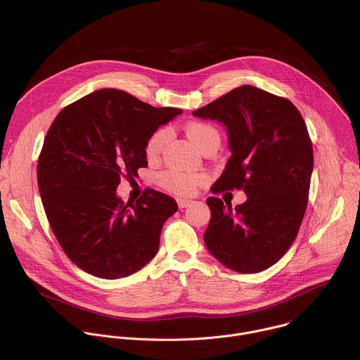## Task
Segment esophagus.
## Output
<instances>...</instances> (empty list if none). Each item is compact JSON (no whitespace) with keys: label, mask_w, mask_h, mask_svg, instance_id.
<instances>
[{"label":"esophagus","mask_w":360,"mask_h":360,"mask_svg":"<svg viewBox=\"0 0 360 360\" xmlns=\"http://www.w3.org/2000/svg\"><path fill=\"white\" fill-rule=\"evenodd\" d=\"M177 204H179V207H187V206L193 204V201L191 200H186V198H179Z\"/></svg>","instance_id":"esophagus-1"}]
</instances>
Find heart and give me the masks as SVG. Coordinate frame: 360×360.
Returning a JSON list of instances; mask_svg holds the SVG:
<instances>
[{
	"label": "heart",
	"instance_id": "b5f03b06",
	"mask_svg": "<svg viewBox=\"0 0 360 360\" xmlns=\"http://www.w3.org/2000/svg\"><path fill=\"white\" fill-rule=\"evenodd\" d=\"M186 133H187L188 140L198 150H201L202 146L210 139L219 137V134L213 126H210L207 123H202V122L190 123L186 127ZM167 139H169L167 129L156 130L147 143L146 153L148 155V158L155 159L156 156H159ZM205 181L206 176L204 173H184V172H179V170H167L159 176L160 186L165 190L179 194V195H191L197 190V187H200Z\"/></svg>",
	"mask_w": 360,
	"mask_h": 360
}]
</instances>
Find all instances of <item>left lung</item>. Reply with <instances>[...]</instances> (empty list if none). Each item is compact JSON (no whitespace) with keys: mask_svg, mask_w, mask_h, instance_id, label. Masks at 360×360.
<instances>
[{"mask_svg":"<svg viewBox=\"0 0 360 360\" xmlns=\"http://www.w3.org/2000/svg\"><path fill=\"white\" fill-rule=\"evenodd\" d=\"M193 115L223 123L229 134L231 156L212 193L247 194L236 209L206 200V248L238 273L269 269L294 243L308 205L313 150L305 120L291 101L254 86L237 87Z\"/></svg>","mask_w":360,"mask_h":360,"instance_id":"obj_1","label":"left lung"}]
</instances>
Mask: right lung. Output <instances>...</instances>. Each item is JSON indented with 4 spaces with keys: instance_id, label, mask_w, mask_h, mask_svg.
Masks as SVG:
<instances>
[{
    "instance_id": "1",
    "label": "right lung",
    "mask_w": 360,
    "mask_h": 360,
    "mask_svg": "<svg viewBox=\"0 0 360 360\" xmlns=\"http://www.w3.org/2000/svg\"><path fill=\"white\" fill-rule=\"evenodd\" d=\"M183 110L101 89L65 106L44 139L37 181L52 231L68 257L100 278H120L156 255L176 201L146 188L136 204L116 195L122 177L147 167V143Z\"/></svg>"
}]
</instances>
